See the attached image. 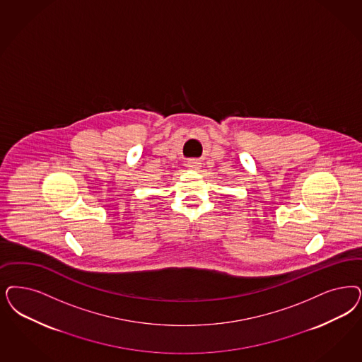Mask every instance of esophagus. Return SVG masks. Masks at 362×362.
<instances>
[{"label":"esophagus","mask_w":362,"mask_h":362,"mask_svg":"<svg viewBox=\"0 0 362 362\" xmlns=\"http://www.w3.org/2000/svg\"><path fill=\"white\" fill-rule=\"evenodd\" d=\"M187 167L192 171H198L200 167H202V163L198 159H189L187 162Z\"/></svg>","instance_id":"1"}]
</instances>
